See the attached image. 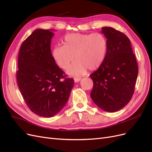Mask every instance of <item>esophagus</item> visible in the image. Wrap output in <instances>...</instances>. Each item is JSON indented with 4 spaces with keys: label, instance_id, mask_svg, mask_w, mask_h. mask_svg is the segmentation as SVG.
I'll use <instances>...</instances> for the list:
<instances>
[{
    "label": "esophagus",
    "instance_id": "34e87169",
    "mask_svg": "<svg viewBox=\"0 0 152 152\" xmlns=\"http://www.w3.org/2000/svg\"><path fill=\"white\" fill-rule=\"evenodd\" d=\"M80 80H81L80 78H79V77L74 78V81H75V82H79Z\"/></svg>",
    "mask_w": 152,
    "mask_h": 152
}]
</instances>
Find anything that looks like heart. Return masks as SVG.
<instances>
[{
    "instance_id": "1",
    "label": "heart",
    "mask_w": 152,
    "mask_h": 152,
    "mask_svg": "<svg viewBox=\"0 0 152 152\" xmlns=\"http://www.w3.org/2000/svg\"><path fill=\"white\" fill-rule=\"evenodd\" d=\"M108 48L107 40L102 34H70L63 39V45H56L53 56L58 65L66 69L72 76L84 75L87 70L92 71L99 68L104 60Z\"/></svg>"
}]
</instances>
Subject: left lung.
I'll list each match as a JSON object with an SVG mask.
<instances>
[{
	"instance_id": "obj_1",
	"label": "left lung",
	"mask_w": 152,
	"mask_h": 152,
	"mask_svg": "<svg viewBox=\"0 0 152 152\" xmlns=\"http://www.w3.org/2000/svg\"><path fill=\"white\" fill-rule=\"evenodd\" d=\"M102 33L107 39V51L102 65L89 76L94 83L91 97L101 109L115 112L131 99L138 66L125 34L112 27H103Z\"/></svg>"
}]
</instances>
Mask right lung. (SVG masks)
<instances>
[{
	"mask_svg": "<svg viewBox=\"0 0 152 152\" xmlns=\"http://www.w3.org/2000/svg\"><path fill=\"white\" fill-rule=\"evenodd\" d=\"M54 29H37L22 43L18 55V85L28 107L44 117H51L65 107L73 79L66 78L50 50Z\"/></svg>",
	"mask_w": 152,
	"mask_h": 152,
	"instance_id": "obj_1",
	"label": "right lung"
}]
</instances>
